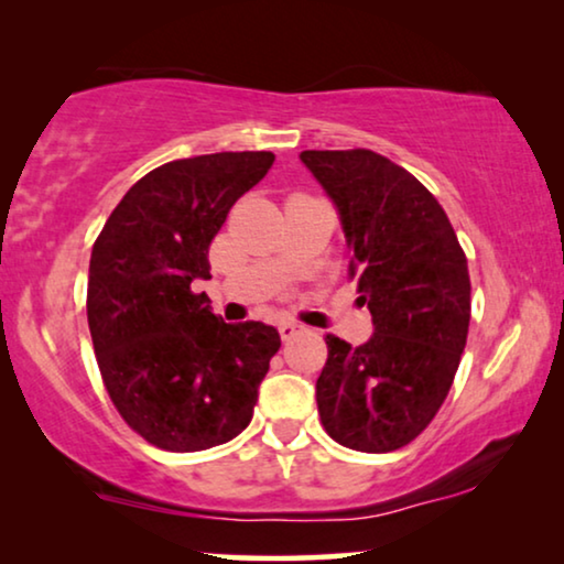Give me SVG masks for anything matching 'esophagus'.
Wrapping results in <instances>:
<instances>
[{
  "instance_id": "1",
  "label": "esophagus",
  "mask_w": 564,
  "mask_h": 564,
  "mask_svg": "<svg viewBox=\"0 0 564 564\" xmlns=\"http://www.w3.org/2000/svg\"><path fill=\"white\" fill-rule=\"evenodd\" d=\"M297 334H303V326H300V323H295V321H282L280 323L282 341H290V338H295Z\"/></svg>"
}]
</instances>
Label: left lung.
<instances>
[{"instance_id": "obj_1", "label": "left lung", "mask_w": 564, "mask_h": 564, "mask_svg": "<svg viewBox=\"0 0 564 564\" xmlns=\"http://www.w3.org/2000/svg\"><path fill=\"white\" fill-rule=\"evenodd\" d=\"M341 215L349 280L375 334L351 346L328 334L315 382L323 429L369 454L411 444L449 395L469 328V272L444 207L403 166L367 149L303 151Z\"/></svg>"}]
</instances>
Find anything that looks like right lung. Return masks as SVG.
<instances>
[{"instance_id":"obj_1","label":"right lung","mask_w":564,"mask_h":564,"mask_svg":"<svg viewBox=\"0 0 564 564\" xmlns=\"http://www.w3.org/2000/svg\"><path fill=\"white\" fill-rule=\"evenodd\" d=\"M272 151L169 161L126 192L91 246L87 321L99 375L122 421L166 452H203L249 426L276 328L223 323L195 280L236 199Z\"/></svg>"}]
</instances>
